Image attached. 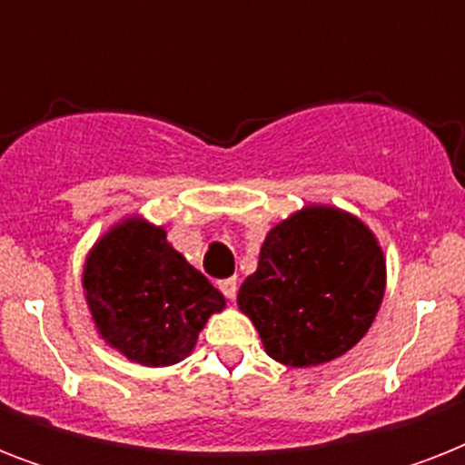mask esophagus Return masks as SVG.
<instances>
[{"label":"esophagus","instance_id":"1","mask_svg":"<svg viewBox=\"0 0 465 465\" xmlns=\"http://www.w3.org/2000/svg\"><path fill=\"white\" fill-rule=\"evenodd\" d=\"M219 290H222V294H224L226 299H236V292H239V282H236V277L222 280V282H219Z\"/></svg>","mask_w":465,"mask_h":465}]
</instances>
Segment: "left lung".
<instances>
[{
  "label": "left lung",
  "instance_id": "1",
  "mask_svg": "<svg viewBox=\"0 0 465 465\" xmlns=\"http://www.w3.org/2000/svg\"><path fill=\"white\" fill-rule=\"evenodd\" d=\"M386 294V255L352 212L304 204L268 232L236 297L265 352L284 367L342 357L374 323Z\"/></svg>",
  "mask_w": 465,
  "mask_h": 465
}]
</instances>
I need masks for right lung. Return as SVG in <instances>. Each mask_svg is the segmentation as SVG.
Returning a JSON list of instances; mask_svg holds the SVG:
<instances>
[{
	"instance_id": "obj_1",
	"label": "right lung",
	"mask_w": 465,
	"mask_h": 465,
	"mask_svg": "<svg viewBox=\"0 0 465 465\" xmlns=\"http://www.w3.org/2000/svg\"><path fill=\"white\" fill-rule=\"evenodd\" d=\"M82 287L98 338L142 367L188 357L226 299L166 239V229L127 214L84 258Z\"/></svg>"
}]
</instances>
